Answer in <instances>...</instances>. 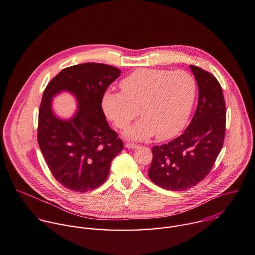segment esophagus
<instances>
[{
    "mask_svg": "<svg viewBox=\"0 0 255 255\" xmlns=\"http://www.w3.org/2000/svg\"><path fill=\"white\" fill-rule=\"evenodd\" d=\"M125 146H126L127 148L134 149V148H137V147H138V145L135 144V143H132V142H127V143H125Z\"/></svg>",
    "mask_w": 255,
    "mask_h": 255,
    "instance_id": "34e87169",
    "label": "esophagus"
}]
</instances>
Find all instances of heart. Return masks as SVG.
Wrapping results in <instances>:
<instances>
[{
    "mask_svg": "<svg viewBox=\"0 0 255 255\" xmlns=\"http://www.w3.org/2000/svg\"><path fill=\"white\" fill-rule=\"evenodd\" d=\"M122 93L107 92L102 101L104 112L117 128H126L143 116L126 135L145 139L155 133L167 139L184 129L196 98L197 84L187 71L141 68L121 82Z\"/></svg>",
    "mask_w": 255,
    "mask_h": 255,
    "instance_id": "b5f03b06",
    "label": "heart"
}]
</instances>
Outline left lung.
Returning a JSON list of instances; mask_svg holds the SVG:
<instances>
[{"label": "left lung", "instance_id": "left-lung-1", "mask_svg": "<svg viewBox=\"0 0 255 255\" xmlns=\"http://www.w3.org/2000/svg\"><path fill=\"white\" fill-rule=\"evenodd\" d=\"M198 83L195 115L180 136L152 147L149 178L168 191H186L211 171L225 138L226 105L222 88L209 71L190 65Z\"/></svg>", "mask_w": 255, "mask_h": 255}]
</instances>
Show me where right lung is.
Segmentation results:
<instances>
[{
	"instance_id": "obj_1",
	"label": "right lung",
	"mask_w": 255,
	"mask_h": 255,
	"mask_svg": "<svg viewBox=\"0 0 255 255\" xmlns=\"http://www.w3.org/2000/svg\"><path fill=\"white\" fill-rule=\"evenodd\" d=\"M121 70L96 62L62 69L46 86L38 115L37 140L54 178L64 188L85 193L108 177L112 160L122 151L123 141L109 126L103 97ZM62 90L78 100L79 111L70 121L54 116L50 102Z\"/></svg>"
}]
</instances>
